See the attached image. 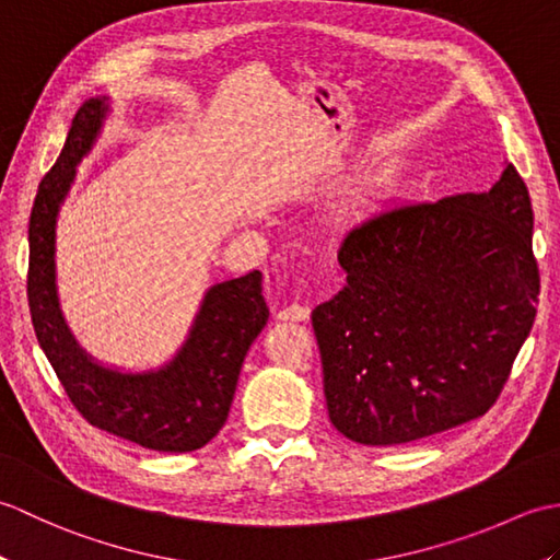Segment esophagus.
I'll return each instance as SVG.
<instances>
[{"instance_id": "obj_1", "label": "esophagus", "mask_w": 560, "mask_h": 560, "mask_svg": "<svg viewBox=\"0 0 560 560\" xmlns=\"http://www.w3.org/2000/svg\"><path fill=\"white\" fill-rule=\"evenodd\" d=\"M307 317H311V307L301 303H291L279 311V319H283V323H303Z\"/></svg>"}]
</instances>
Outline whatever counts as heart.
Returning a JSON list of instances; mask_svg holds the SVG:
<instances>
[{
  "label": "heart",
  "instance_id": "1",
  "mask_svg": "<svg viewBox=\"0 0 560 560\" xmlns=\"http://www.w3.org/2000/svg\"><path fill=\"white\" fill-rule=\"evenodd\" d=\"M380 187H383V175H380L377 171H368V173L361 177V183H359V197H361V199L375 197Z\"/></svg>",
  "mask_w": 560,
  "mask_h": 560
}]
</instances>
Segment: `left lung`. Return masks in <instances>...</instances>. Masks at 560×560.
<instances>
[{"label": "left lung", "mask_w": 560, "mask_h": 560, "mask_svg": "<svg viewBox=\"0 0 560 560\" xmlns=\"http://www.w3.org/2000/svg\"><path fill=\"white\" fill-rule=\"evenodd\" d=\"M534 213L513 163L489 192L397 205L339 247L347 281L313 311L329 421L401 445L501 397L539 303Z\"/></svg>", "instance_id": "obj_1"}]
</instances>
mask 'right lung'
<instances>
[{
	"label": "right lung",
	"mask_w": 560,
	"mask_h": 560,
	"mask_svg": "<svg viewBox=\"0 0 560 560\" xmlns=\"http://www.w3.org/2000/svg\"><path fill=\"white\" fill-rule=\"evenodd\" d=\"M105 110L103 98L81 105L62 153L38 185L28 221L31 323L69 401L91 425L149 450L192 452L229 419L245 355L269 319L261 273L211 287L189 339L161 371L117 373L77 347L55 291V219L77 163L101 132Z\"/></svg>",
	"instance_id": "right-lung-1"
}]
</instances>
